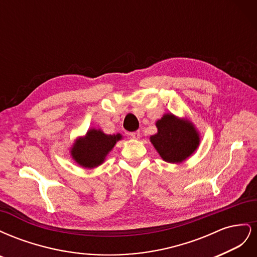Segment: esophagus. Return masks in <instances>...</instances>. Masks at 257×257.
<instances>
[{"instance_id":"34e87169","label":"esophagus","mask_w":257,"mask_h":257,"mask_svg":"<svg viewBox=\"0 0 257 257\" xmlns=\"http://www.w3.org/2000/svg\"><path fill=\"white\" fill-rule=\"evenodd\" d=\"M130 136H131L132 138H134V139H138L139 137H141V132H139V131L132 132V133H130Z\"/></svg>"}]
</instances>
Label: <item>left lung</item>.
Masks as SVG:
<instances>
[{
  "label": "left lung",
  "mask_w": 257,
  "mask_h": 257,
  "mask_svg": "<svg viewBox=\"0 0 257 257\" xmlns=\"http://www.w3.org/2000/svg\"><path fill=\"white\" fill-rule=\"evenodd\" d=\"M158 133L150 137L161 158L168 163H180L196 150L199 137L190 121L165 114L157 122Z\"/></svg>",
  "instance_id": "8db88e82"
}]
</instances>
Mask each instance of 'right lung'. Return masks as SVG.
I'll return each mask as SVG.
<instances>
[{
  "label": "right lung",
  "mask_w": 257,
  "mask_h": 257,
  "mask_svg": "<svg viewBox=\"0 0 257 257\" xmlns=\"http://www.w3.org/2000/svg\"><path fill=\"white\" fill-rule=\"evenodd\" d=\"M121 135H106L100 130H90L84 138L77 141L72 148L73 159L79 165L93 168L102 164Z\"/></svg>",
  "instance_id": "add662e5"
}]
</instances>
